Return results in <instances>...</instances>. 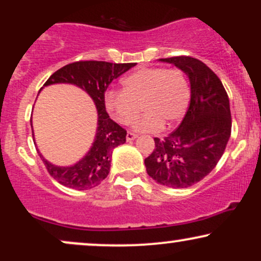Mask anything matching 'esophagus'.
<instances>
[{
    "label": "esophagus",
    "instance_id": "esophagus-1",
    "mask_svg": "<svg viewBox=\"0 0 261 261\" xmlns=\"http://www.w3.org/2000/svg\"><path fill=\"white\" fill-rule=\"evenodd\" d=\"M137 137V135L136 134H133V133H127L126 134V140L127 141H133V140H135Z\"/></svg>",
    "mask_w": 261,
    "mask_h": 261
}]
</instances>
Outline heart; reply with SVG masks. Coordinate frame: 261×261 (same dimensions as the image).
Here are the masks:
<instances>
[{"label":"heart","instance_id":"b5f03b06","mask_svg":"<svg viewBox=\"0 0 261 261\" xmlns=\"http://www.w3.org/2000/svg\"><path fill=\"white\" fill-rule=\"evenodd\" d=\"M124 91H109L106 108L115 121L134 124L140 133H152L162 126L172 127L184 116L189 104V86L181 71L151 67L135 71L122 80Z\"/></svg>","mask_w":261,"mask_h":261}]
</instances>
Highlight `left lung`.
Wrapping results in <instances>:
<instances>
[{
  "label": "left lung",
  "mask_w": 261,
  "mask_h": 261,
  "mask_svg": "<svg viewBox=\"0 0 261 261\" xmlns=\"http://www.w3.org/2000/svg\"><path fill=\"white\" fill-rule=\"evenodd\" d=\"M174 65L190 82V104L181 124L145 160L147 174L158 184L182 189L205 178L222 157L232 128L229 99L221 80L200 60L160 59Z\"/></svg>",
  "instance_id": "8db88e82"
}]
</instances>
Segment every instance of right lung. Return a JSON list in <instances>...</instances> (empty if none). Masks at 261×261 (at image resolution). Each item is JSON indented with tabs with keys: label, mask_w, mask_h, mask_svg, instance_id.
Returning a JSON list of instances; mask_svg holds the SVG:
<instances>
[{
	"label": "right lung",
	"mask_w": 261,
	"mask_h": 261,
	"mask_svg": "<svg viewBox=\"0 0 261 261\" xmlns=\"http://www.w3.org/2000/svg\"><path fill=\"white\" fill-rule=\"evenodd\" d=\"M136 64H112L106 61H79L66 65L45 82L44 87L67 83L83 89L97 108L95 136L88 152L71 166H56L39 152L47 172L55 180L76 190L97 187L109 174L114 148L126 142V131L114 122L106 110V91L113 80ZM32 122V121H31ZM33 128V124H32Z\"/></svg>",
	"instance_id": "1"
}]
</instances>
